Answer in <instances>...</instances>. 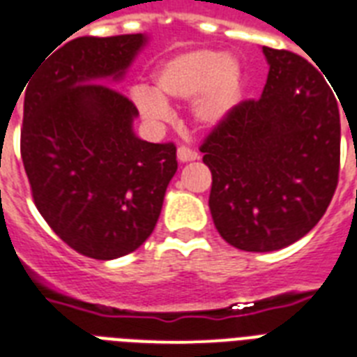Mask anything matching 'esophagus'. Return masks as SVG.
<instances>
[{"instance_id": "esophagus-1", "label": "esophagus", "mask_w": 357, "mask_h": 357, "mask_svg": "<svg viewBox=\"0 0 357 357\" xmlns=\"http://www.w3.org/2000/svg\"><path fill=\"white\" fill-rule=\"evenodd\" d=\"M176 158H178V162H193V160H197L199 156L193 149L181 145V147L176 149Z\"/></svg>"}]
</instances>
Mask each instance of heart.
Returning a JSON list of instances; mask_svg holds the SVG:
<instances>
[{"mask_svg":"<svg viewBox=\"0 0 357 357\" xmlns=\"http://www.w3.org/2000/svg\"><path fill=\"white\" fill-rule=\"evenodd\" d=\"M154 89L135 87L132 100L149 124L160 126L171 119L167 100L186 102L188 115L197 128L223 124L242 93V66L233 55L216 50H190L164 61L153 74Z\"/></svg>","mask_w":357,"mask_h":357,"instance_id":"heart-1","label":"heart"}]
</instances>
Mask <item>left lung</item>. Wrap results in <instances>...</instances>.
Segmentation results:
<instances>
[{
  "mask_svg": "<svg viewBox=\"0 0 357 357\" xmlns=\"http://www.w3.org/2000/svg\"><path fill=\"white\" fill-rule=\"evenodd\" d=\"M270 70L259 100H244L201 145L212 173L218 233L244 251L294 244L324 216L337 188L341 119L309 61L262 46Z\"/></svg>",
  "mask_w": 357,
  "mask_h": 357,
  "instance_id": "obj_1",
  "label": "left lung"
}]
</instances>
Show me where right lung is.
Listing matches in <instances>:
<instances>
[{
    "label": "right lung",
    "mask_w": 357,
    "mask_h": 357,
    "mask_svg": "<svg viewBox=\"0 0 357 357\" xmlns=\"http://www.w3.org/2000/svg\"><path fill=\"white\" fill-rule=\"evenodd\" d=\"M145 44L143 33L74 38L38 61L22 89L33 201L65 244L98 261L151 236L176 173L175 145L139 139L137 107L106 85L123 79Z\"/></svg>",
    "instance_id": "1"
}]
</instances>
